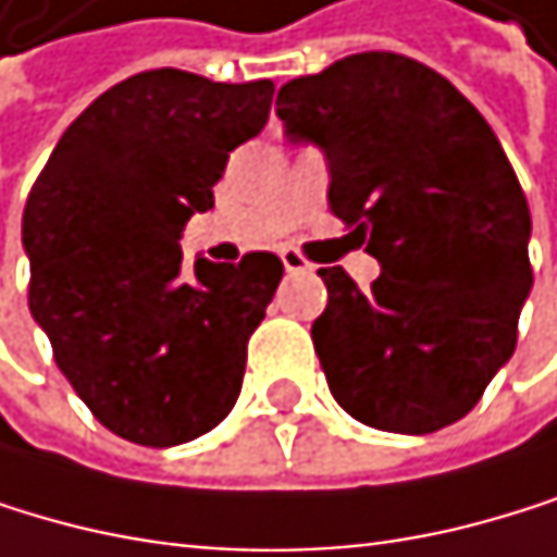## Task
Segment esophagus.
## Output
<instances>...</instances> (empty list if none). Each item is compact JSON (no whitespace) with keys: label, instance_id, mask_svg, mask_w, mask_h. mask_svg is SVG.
I'll list each match as a JSON object with an SVG mask.
<instances>
[{"label":"esophagus","instance_id":"obj_1","mask_svg":"<svg viewBox=\"0 0 557 557\" xmlns=\"http://www.w3.org/2000/svg\"><path fill=\"white\" fill-rule=\"evenodd\" d=\"M282 265H285L288 275H306V272H312V265L295 248H282Z\"/></svg>","mask_w":557,"mask_h":557}]
</instances>
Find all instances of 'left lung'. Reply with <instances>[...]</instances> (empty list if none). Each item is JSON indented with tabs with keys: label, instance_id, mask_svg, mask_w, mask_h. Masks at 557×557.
Returning <instances> with one entry per match:
<instances>
[{
	"label": "left lung",
	"instance_id": "left-lung-1",
	"mask_svg": "<svg viewBox=\"0 0 557 557\" xmlns=\"http://www.w3.org/2000/svg\"><path fill=\"white\" fill-rule=\"evenodd\" d=\"M275 113L288 144L322 150L329 208L380 262L367 292L319 269L329 393L389 433L457 423L511 359L531 292V211L500 140L450 79L396 53L288 79Z\"/></svg>",
	"mask_w": 557,
	"mask_h": 557
}]
</instances>
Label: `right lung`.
I'll list each match as a JSON object with an SVG mask.
<instances>
[{
	"label": "right lung",
	"instance_id": "add662e5",
	"mask_svg": "<svg viewBox=\"0 0 557 557\" xmlns=\"http://www.w3.org/2000/svg\"><path fill=\"white\" fill-rule=\"evenodd\" d=\"M272 94V79L137 73L73 120L29 190V312L83 404L131 444L195 441L242 393L282 262L198 255L187 272L177 242L214 208L228 153L269 124Z\"/></svg>",
	"mask_w": 557,
	"mask_h": 557
}]
</instances>
